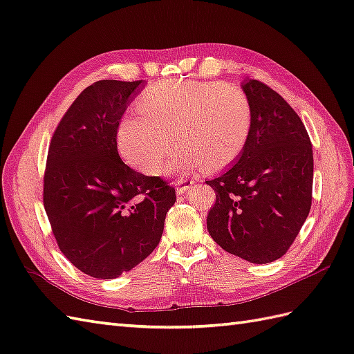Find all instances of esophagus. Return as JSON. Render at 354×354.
<instances>
[{"mask_svg":"<svg viewBox=\"0 0 354 354\" xmlns=\"http://www.w3.org/2000/svg\"><path fill=\"white\" fill-rule=\"evenodd\" d=\"M192 185H194L192 180H180V182H177L176 194H177V195H183Z\"/></svg>","mask_w":354,"mask_h":354,"instance_id":"esophagus-1","label":"esophagus"}]
</instances>
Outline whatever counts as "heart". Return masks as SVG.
I'll use <instances>...</instances> for the list:
<instances>
[{"label": "heart", "mask_w": 354, "mask_h": 354, "mask_svg": "<svg viewBox=\"0 0 354 354\" xmlns=\"http://www.w3.org/2000/svg\"><path fill=\"white\" fill-rule=\"evenodd\" d=\"M138 117L118 127L124 160L156 176L171 154V136L180 150L172 169L189 171L203 162L209 168L228 165L243 151L252 127L246 93L216 81H177L150 85L135 103Z\"/></svg>", "instance_id": "b5f03b06"}]
</instances>
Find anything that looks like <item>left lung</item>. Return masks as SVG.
I'll return each instance as SVG.
<instances>
[{"mask_svg":"<svg viewBox=\"0 0 354 354\" xmlns=\"http://www.w3.org/2000/svg\"><path fill=\"white\" fill-rule=\"evenodd\" d=\"M252 127L243 151L205 182L216 192L207 230L223 251L266 264L288 251L313 201L314 158L306 129L277 91L245 80Z\"/></svg>","mask_w":354,"mask_h":354,"instance_id":"left-lung-1","label":"left lung"}]
</instances>
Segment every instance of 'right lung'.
<instances>
[{
	"label": "right lung",
	"mask_w": 354,
	"mask_h": 354,
	"mask_svg": "<svg viewBox=\"0 0 354 354\" xmlns=\"http://www.w3.org/2000/svg\"><path fill=\"white\" fill-rule=\"evenodd\" d=\"M144 81L103 80L85 88L49 145L43 204L57 243L81 272L118 278L160 242L174 187L120 159V120Z\"/></svg>",
	"instance_id": "obj_1"
}]
</instances>
